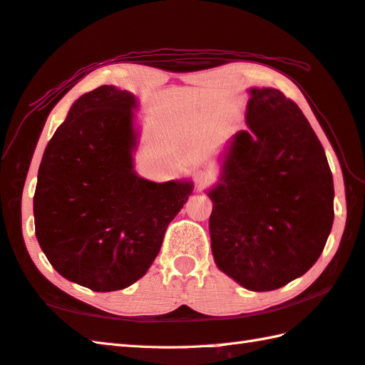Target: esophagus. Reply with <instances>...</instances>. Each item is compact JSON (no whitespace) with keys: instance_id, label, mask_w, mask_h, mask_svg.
I'll return each mask as SVG.
<instances>
[{"instance_id":"esophagus-1","label":"esophagus","mask_w":365,"mask_h":365,"mask_svg":"<svg viewBox=\"0 0 365 365\" xmlns=\"http://www.w3.org/2000/svg\"><path fill=\"white\" fill-rule=\"evenodd\" d=\"M212 180L210 174L204 173V170H197V173H195V183L197 185V187H202V185L209 183Z\"/></svg>"}]
</instances>
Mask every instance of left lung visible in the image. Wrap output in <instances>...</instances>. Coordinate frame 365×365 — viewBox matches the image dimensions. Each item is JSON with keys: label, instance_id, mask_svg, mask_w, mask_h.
Wrapping results in <instances>:
<instances>
[{"label": "left lung", "instance_id": "obj_1", "mask_svg": "<svg viewBox=\"0 0 365 365\" xmlns=\"http://www.w3.org/2000/svg\"><path fill=\"white\" fill-rule=\"evenodd\" d=\"M248 131L217 155L205 190L217 267L245 289L274 291L302 277L334 223V180L324 148L296 103L275 88L248 90Z\"/></svg>", "mask_w": 365, "mask_h": 365}]
</instances>
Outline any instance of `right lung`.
Listing matches in <instances>:
<instances>
[{"instance_id": "1", "label": "right lung", "mask_w": 365, "mask_h": 365, "mask_svg": "<svg viewBox=\"0 0 365 365\" xmlns=\"http://www.w3.org/2000/svg\"><path fill=\"white\" fill-rule=\"evenodd\" d=\"M133 93H85L47 144L33 199L36 239L66 280L96 292L131 287L160 253L191 196V178L152 182L134 169L140 130Z\"/></svg>"}]
</instances>
